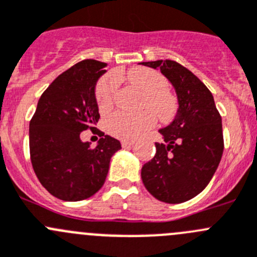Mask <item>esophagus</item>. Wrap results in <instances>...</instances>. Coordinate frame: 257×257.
<instances>
[{"mask_svg":"<svg viewBox=\"0 0 257 257\" xmlns=\"http://www.w3.org/2000/svg\"><path fill=\"white\" fill-rule=\"evenodd\" d=\"M134 142L133 141H123L121 142V147L123 148H131V147H133Z\"/></svg>","mask_w":257,"mask_h":257,"instance_id":"obj_1","label":"esophagus"}]
</instances>
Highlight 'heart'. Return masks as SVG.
Instances as JSON below:
<instances>
[{
	"label": "heart",
	"mask_w": 257,
	"mask_h": 257,
	"mask_svg": "<svg viewBox=\"0 0 257 257\" xmlns=\"http://www.w3.org/2000/svg\"><path fill=\"white\" fill-rule=\"evenodd\" d=\"M128 79L132 84L147 94L144 99L146 110L141 114H129L118 111L106 121L108 132L115 138L134 141L153 128L157 123L156 114L164 123L173 120L178 111V99L168 90V80L158 71L147 68H134L129 70ZM118 89V78L113 74L99 80L95 89V99L100 111H108L113 106ZM153 110L155 112L151 111Z\"/></svg>",
	"instance_id": "obj_1"
}]
</instances>
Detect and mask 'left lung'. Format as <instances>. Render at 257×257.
Returning a JSON list of instances; mask_svg holds the SVG:
<instances>
[{
    "label": "left lung",
    "instance_id": "8db88e82",
    "mask_svg": "<svg viewBox=\"0 0 257 257\" xmlns=\"http://www.w3.org/2000/svg\"><path fill=\"white\" fill-rule=\"evenodd\" d=\"M173 84L178 113L161 129L164 143H156V156L142 167V181L153 197L182 203L196 197L215 174L223 153L222 120L212 93L195 75L173 60L142 62Z\"/></svg>",
    "mask_w": 257,
    "mask_h": 257
}]
</instances>
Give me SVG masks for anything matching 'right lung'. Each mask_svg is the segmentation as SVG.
I'll use <instances>...</instances> for the list:
<instances>
[{"mask_svg":"<svg viewBox=\"0 0 257 257\" xmlns=\"http://www.w3.org/2000/svg\"><path fill=\"white\" fill-rule=\"evenodd\" d=\"M104 62L83 60L60 74L42 93L30 120V158L40 183L62 201H83L103 187L120 142L99 131L91 148L80 133L95 129L99 109L94 88Z\"/></svg>","mask_w":257,"mask_h":257,"instance_id":"right-lung-1","label":"right lung"}]
</instances>
